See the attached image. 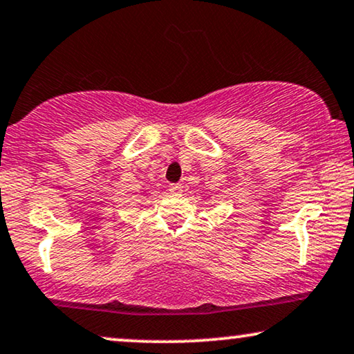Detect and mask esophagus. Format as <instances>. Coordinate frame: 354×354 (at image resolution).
<instances>
[{
  "instance_id": "1",
  "label": "esophagus",
  "mask_w": 354,
  "mask_h": 354,
  "mask_svg": "<svg viewBox=\"0 0 354 354\" xmlns=\"http://www.w3.org/2000/svg\"><path fill=\"white\" fill-rule=\"evenodd\" d=\"M182 190H183L182 183H171V185H169V192H171V194L178 195V194H182Z\"/></svg>"
}]
</instances>
